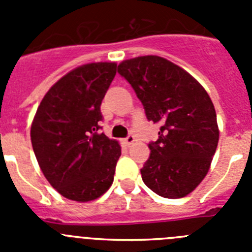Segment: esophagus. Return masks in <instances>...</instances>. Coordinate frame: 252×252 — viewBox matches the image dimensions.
Returning a JSON list of instances; mask_svg holds the SVG:
<instances>
[{
    "label": "esophagus",
    "instance_id": "esophagus-1",
    "mask_svg": "<svg viewBox=\"0 0 252 252\" xmlns=\"http://www.w3.org/2000/svg\"><path fill=\"white\" fill-rule=\"evenodd\" d=\"M133 142H135V136H133V135H128L127 137H126V139H125V144H126V145H132Z\"/></svg>",
    "mask_w": 252,
    "mask_h": 252
}]
</instances>
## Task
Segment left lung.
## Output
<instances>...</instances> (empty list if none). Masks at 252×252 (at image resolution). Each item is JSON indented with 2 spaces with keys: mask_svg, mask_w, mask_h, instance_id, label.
Listing matches in <instances>:
<instances>
[{
  "mask_svg": "<svg viewBox=\"0 0 252 252\" xmlns=\"http://www.w3.org/2000/svg\"><path fill=\"white\" fill-rule=\"evenodd\" d=\"M119 73L149 121L161 125L159 139L149 144L144 183L160 197H186L204 179L217 149L220 130L208 93L183 68L158 55L124 60Z\"/></svg>",
  "mask_w": 252,
  "mask_h": 252,
  "instance_id": "8db88e82",
  "label": "left lung"
}]
</instances>
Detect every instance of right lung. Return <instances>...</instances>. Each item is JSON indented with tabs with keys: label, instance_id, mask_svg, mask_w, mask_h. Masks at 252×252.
Returning <instances> with one entry per match:
<instances>
[{
	"label": "right lung",
	"instance_id": "add662e5",
	"mask_svg": "<svg viewBox=\"0 0 252 252\" xmlns=\"http://www.w3.org/2000/svg\"><path fill=\"white\" fill-rule=\"evenodd\" d=\"M116 63L77 66L44 95L31 124V144L50 186L63 197L90 202L113 183L119 141L99 132L101 103Z\"/></svg>",
	"mask_w": 252,
	"mask_h": 252
}]
</instances>
